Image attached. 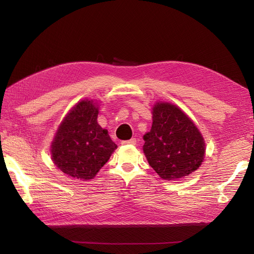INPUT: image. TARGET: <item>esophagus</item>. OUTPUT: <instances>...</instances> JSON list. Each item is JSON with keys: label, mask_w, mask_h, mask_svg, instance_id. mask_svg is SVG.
I'll list each match as a JSON object with an SVG mask.
<instances>
[{"label": "esophagus", "mask_w": 254, "mask_h": 254, "mask_svg": "<svg viewBox=\"0 0 254 254\" xmlns=\"http://www.w3.org/2000/svg\"><path fill=\"white\" fill-rule=\"evenodd\" d=\"M136 143V140L134 139H130V140H127V141H123L122 142V145H135Z\"/></svg>", "instance_id": "esophagus-1"}]
</instances>
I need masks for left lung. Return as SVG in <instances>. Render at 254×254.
<instances>
[{
    "label": "left lung",
    "instance_id": "obj_1",
    "mask_svg": "<svg viewBox=\"0 0 254 254\" xmlns=\"http://www.w3.org/2000/svg\"><path fill=\"white\" fill-rule=\"evenodd\" d=\"M152 125L143 139L144 155L163 180H177L197 171L204 160V139L187 113L178 106L157 102Z\"/></svg>",
    "mask_w": 254,
    "mask_h": 254
}]
</instances>
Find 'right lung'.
<instances>
[{
  "label": "right lung",
  "mask_w": 254,
  "mask_h": 254,
  "mask_svg": "<svg viewBox=\"0 0 254 254\" xmlns=\"http://www.w3.org/2000/svg\"><path fill=\"white\" fill-rule=\"evenodd\" d=\"M98 104L84 98L68 111L54 135L51 158L72 178L93 179L118 148L108 130L97 123Z\"/></svg>",
  "instance_id": "1"
}]
</instances>
